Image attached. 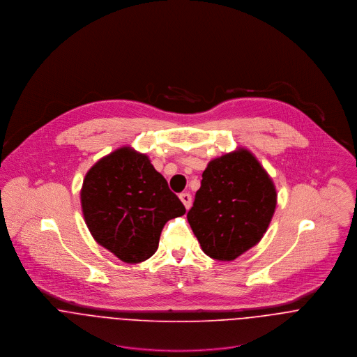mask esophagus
<instances>
[{
  "mask_svg": "<svg viewBox=\"0 0 357 357\" xmlns=\"http://www.w3.org/2000/svg\"><path fill=\"white\" fill-rule=\"evenodd\" d=\"M180 199H181V202L184 204V206H185V208H187V210L191 207V204H192V198H191V195H190L188 192H183V194H180Z\"/></svg>",
  "mask_w": 357,
  "mask_h": 357,
  "instance_id": "1",
  "label": "esophagus"
}]
</instances>
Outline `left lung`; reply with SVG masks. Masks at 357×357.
Returning <instances> with one entry per match:
<instances>
[{"label": "left lung", "mask_w": 357, "mask_h": 357, "mask_svg": "<svg viewBox=\"0 0 357 357\" xmlns=\"http://www.w3.org/2000/svg\"><path fill=\"white\" fill-rule=\"evenodd\" d=\"M276 202L266 170L253 153L239 147L207 163L187 218L204 255L232 261L262 239Z\"/></svg>", "instance_id": "1"}]
</instances>
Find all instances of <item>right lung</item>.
I'll return each mask as SVG.
<instances>
[{
    "mask_svg": "<svg viewBox=\"0 0 357 357\" xmlns=\"http://www.w3.org/2000/svg\"><path fill=\"white\" fill-rule=\"evenodd\" d=\"M81 207L93 239L128 264L149 259L165 224L185 214L150 158L132 147L102 156L88 170Z\"/></svg>",
    "mask_w": 357,
    "mask_h": 357,
    "instance_id": "add662e5",
    "label": "right lung"
}]
</instances>
